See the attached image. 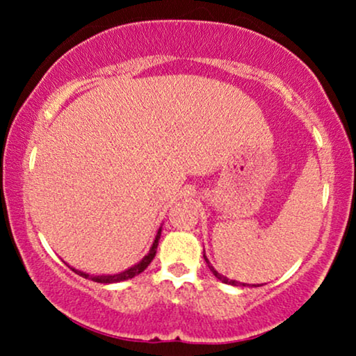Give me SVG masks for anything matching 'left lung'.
I'll return each instance as SVG.
<instances>
[{"label":"left lung","mask_w":356,"mask_h":356,"mask_svg":"<svg viewBox=\"0 0 356 356\" xmlns=\"http://www.w3.org/2000/svg\"><path fill=\"white\" fill-rule=\"evenodd\" d=\"M204 259H206V262H207V266H209V269H211V272L213 275L217 277L218 280L220 282H223V284H228V285H235V286H238V285H243V286H250V284H240V282H236V280H230V279H227L225 275H222V274H218V272L213 269V267L211 266V262H209V259H207V256H206V251H204ZM252 286H259V285H252Z\"/></svg>","instance_id":"1"}]
</instances>
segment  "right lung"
I'll use <instances>...</instances> for the list:
<instances>
[{
    "instance_id": "right-lung-1",
    "label": "right lung",
    "mask_w": 356,
    "mask_h": 356,
    "mask_svg": "<svg viewBox=\"0 0 356 356\" xmlns=\"http://www.w3.org/2000/svg\"><path fill=\"white\" fill-rule=\"evenodd\" d=\"M160 233H162V227L159 228L157 235H155V240L152 243V246H150V250L147 254H145L143 259H140L138 264H134L133 267H129V269H126L123 272H120V274H108V275H89L86 274V272L82 270H77L74 267H71L72 270L76 272L77 275L84 277V279H89V280H94V282H99V284H116V282H123V280H129L133 279V277L139 275L140 272H144L147 269V266L152 262V259L155 257V252H157V246H159V240H160Z\"/></svg>"
}]
</instances>
